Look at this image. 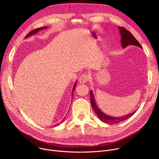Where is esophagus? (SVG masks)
Returning a JSON list of instances; mask_svg holds the SVG:
<instances>
[{
    "label": "esophagus",
    "instance_id": "34e87169",
    "mask_svg": "<svg viewBox=\"0 0 159 159\" xmlns=\"http://www.w3.org/2000/svg\"><path fill=\"white\" fill-rule=\"evenodd\" d=\"M88 80H89V75L86 73H84L80 76L79 81L80 84H83V83H86Z\"/></svg>",
    "mask_w": 159,
    "mask_h": 159
}]
</instances>
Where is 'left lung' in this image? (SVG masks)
I'll list each match as a JSON object with an SVG mask.
<instances>
[{
  "label": "left lung",
  "mask_w": 159,
  "mask_h": 159,
  "mask_svg": "<svg viewBox=\"0 0 159 159\" xmlns=\"http://www.w3.org/2000/svg\"><path fill=\"white\" fill-rule=\"evenodd\" d=\"M118 29L120 30V36L121 37V43L122 48H125L129 45H134V46H137L142 48L141 45L138 42L134 36L130 33L129 30L125 29L122 27H118ZM90 98H91V106L95 113L97 114L98 118L103 123H108V124H117L119 123L124 120H126L129 119L130 117L136 112L134 111L130 114H126L124 116H121V117H112V116H108L105 114L104 112H103L97 106V105L95 102L94 97L93 96V93L92 91H90Z\"/></svg>",
  "instance_id": "8db88e82"
}]
</instances>
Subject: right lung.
<instances>
[{
  "label": "right lung",
  "instance_id": "1",
  "mask_svg": "<svg viewBox=\"0 0 159 159\" xmlns=\"http://www.w3.org/2000/svg\"><path fill=\"white\" fill-rule=\"evenodd\" d=\"M47 27L46 26V27H40V28H38V29H35V30H32V31H30V33L28 34H27V36L25 37V38H27V37H29V36H33V35H34V34H36L38 31H39V30H42V29H47ZM77 81H76L75 82V84H74V86H73V89H72V93H71V98L73 97V92H74V91H75V87H76V84H77ZM73 99V98H72ZM65 118H66V117H65L64 118H63V120H62V121H61L60 123H58L56 125L57 126H58V125H59L61 123H62L63 121H65ZM55 125H54V126H56Z\"/></svg>",
  "mask_w": 159,
  "mask_h": 159
}]
</instances>
